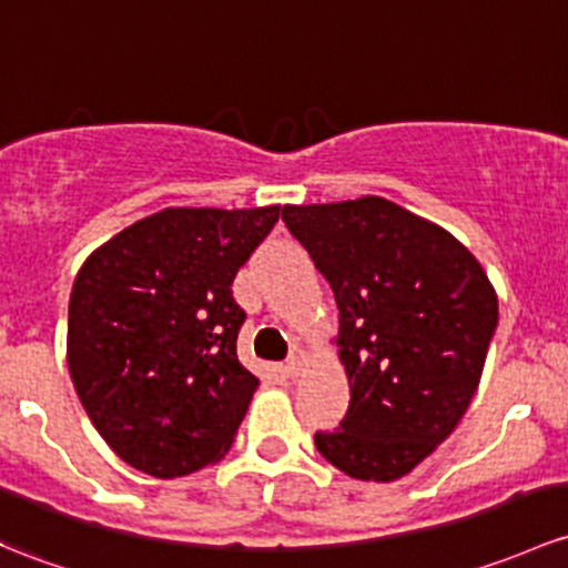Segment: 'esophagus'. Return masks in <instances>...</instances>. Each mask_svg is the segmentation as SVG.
<instances>
[{"label":"esophagus","instance_id":"1","mask_svg":"<svg viewBox=\"0 0 568 568\" xmlns=\"http://www.w3.org/2000/svg\"><path fill=\"white\" fill-rule=\"evenodd\" d=\"M302 364H304V354H302V351H300V354H294V356H291L288 362H285L283 373L288 375V378H296V375L302 373Z\"/></svg>","mask_w":568,"mask_h":568}]
</instances>
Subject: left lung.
<instances>
[{
    "label": "left lung",
    "mask_w": 568,
    "mask_h": 568,
    "mask_svg": "<svg viewBox=\"0 0 568 568\" xmlns=\"http://www.w3.org/2000/svg\"><path fill=\"white\" fill-rule=\"evenodd\" d=\"M283 220L329 280L351 386L348 414L315 446L351 479H403L476 394L498 326L493 283L449 231L378 195L283 206Z\"/></svg>",
    "instance_id": "obj_1"
}]
</instances>
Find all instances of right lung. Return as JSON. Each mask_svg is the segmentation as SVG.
Returning <instances> with one entry per match:
<instances>
[{"label":"right lung","instance_id":"add662e5","mask_svg":"<svg viewBox=\"0 0 568 568\" xmlns=\"http://www.w3.org/2000/svg\"><path fill=\"white\" fill-rule=\"evenodd\" d=\"M280 206H171L100 244L75 274L68 367L105 444L154 479L217 463L258 378L242 367L234 277Z\"/></svg>","mask_w":568,"mask_h":568}]
</instances>
